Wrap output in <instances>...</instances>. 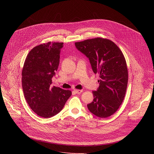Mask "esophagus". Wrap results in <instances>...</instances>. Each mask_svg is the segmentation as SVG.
<instances>
[{"mask_svg": "<svg viewBox=\"0 0 154 154\" xmlns=\"http://www.w3.org/2000/svg\"><path fill=\"white\" fill-rule=\"evenodd\" d=\"M74 92L75 94H80V93H82V92H83V91H82V90H78V89H75V90L74 91Z\"/></svg>", "mask_w": 154, "mask_h": 154, "instance_id": "34e87169", "label": "esophagus"}]
</instances>
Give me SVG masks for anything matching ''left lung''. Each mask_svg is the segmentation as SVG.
Returning a JSON list of instances; mask_svg holds the SVG:
<instances>
[{
  "label": "left lung",
  "instance_id": "left-lung-1",
  "mask_svg": "<svg viewBox=\"0 0 154 154\" xmlns=\"http://www.w3.org/2000/svg\"><path fill=\"white\" fill-rule=\"evenodd\" d=\"M77 49L89 59L100 80L88 109L100 118L111 116L123 102L128 83V69L122 52L112 40L101 37L75 42Z\"/></svg>",
  "mask_w": 154,
  "mask_h": 154
}]
</instances>
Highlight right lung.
Instances as JSON below:
<instances>
[{
  "label": "right lung",
  "mask_w": 154,
  "mask_h": 154,
  "mask_svg": "<svg viewBox=\"0 0 154 154\" xmlns=\"http://www.w3.org/2000/svg\"><path fill=\"white\" fill-rule=\"evenodd\" d=\"M63 42H48L29 52L22 72L25 99L37 115L50 118L57 114L72 95L69 90L52 87V78L59 67Z\"/></svg>",
  "instance_id": "right-lung-1"
}]
</instances>
